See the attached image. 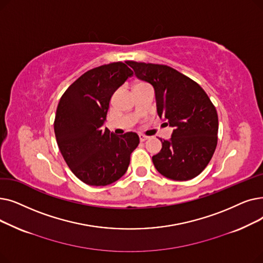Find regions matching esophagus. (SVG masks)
Returning a JSON list of instances; mask_svg holds the SVG:
<instances>
[{"instance_id":"obj_1","label":"esophagus","mask_w":263,"mask_h":263,"mask_svg":"<svg viewBox=\"0 0 263 263\" xmlns=\"http://www.w3.org/2000/svg\"><path fill=\"white\" fill-rule=\"evenodd\" d=\"M139 139H140V141H145L148 139V137H146L144 135H139Z\"/></svg>"}]
</instances>
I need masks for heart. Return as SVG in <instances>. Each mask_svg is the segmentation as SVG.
I'll use <instances>...</instances> for the list:
<instances>
[{
	"label": "heart",
	"instance_id": "b5f03b06",
	"mask_svg": "<svg viewBox=\"0 0 263 263\" xmlns=\"http://www.w3.org/2000/svg\"><path fill=\"white\" fill-rule=\"evenodd\" d=\"M144 85H147V84H145V83H143V82H137V83L133 86V89H136V87H140V86H144Z\"/></svg>",
	"mask_w": 263,
	"mask_h": 263
}]
</instances>
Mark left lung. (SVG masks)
<instances>
[{"label": "left lung", "mask_w": 263, "mask_h": 263, "mask_svg": "<svg viewBox=\"0 0 263 263\" xmlns=\"http://www.w3.org/2000/svg\"><path fill=\"white\" fill-rule=\"evenodd\" d=\"M127 64L141 80L152 84L157 115L173 127L169 140L160 139L152 157L156 170L170 180L196 178L208 166L217 145L218 117L209 96L197 82L167 65Z\"/></svg>", "instance_id": "8db88e82"}]
</instances>
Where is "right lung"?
I'll return each mask as SVG.
<instances>
[{
	"instance_id": "1",
	"label": "right lung",
	"mask_w": 263,
	"mask_h": 263,
	"mask_svg": "<svg viewBox=\"0 0 263 263\" xmlns=\"http://www.w3.org/2000/svg\"><path fill=\"white\" fill-rule=\"evenodd\" d=\"M127 64V63H126ZM122 62L84 72L62 95L54 120L60 151L72 173L91 186H106L127 171L139 137L104 127L110 98L133 74Z\"/></svg>"
}]
</instances>
